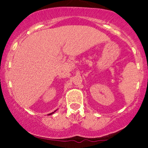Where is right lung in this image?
Returning a JSON list of instances; mask_svg holds the SVG:
<instances>
[{
	"instance_id": "right-lung-1",
	"label": "right lung",
	"mask_w": 148,
	"mask_h": 148,
	"mask_svg": "<svg viewBox=\"0 0 148 148\" xmlns=\"http://www.w3.org/2000/svg\"><path fill=\"white\" fill-rule=\"evenodd\" d=\"M54 112H55V111H54ZM53 112H52V113H50V114H49V115H50V114H53Z\"/></svg>"
}]
</instances>
